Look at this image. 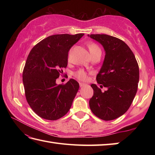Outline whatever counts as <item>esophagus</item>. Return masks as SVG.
Returning a JSON list of instances; mask_svg holds the SVG:
<instances>
[{"label":"esophagus","mask_w":155,"mask_h":155,"mask_svg":"<svg viewBox=\"0 0 155 155\" xmlns=\"http://www.w3.org/2000/svg\"><path fill=\"white\" fill-rule=\"evenodd\" d=\"M79 85H80L81 87H83L85 86V85H86V84L83 83H79Z\"/></svg>","instance_id":"1"}]
</instances>
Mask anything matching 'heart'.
Here are the masks:
<instances>
[{
	"instance_id": "heart-1",
	"label": "heart",
	"mask_w": 155,
	"mask_h": 155,
	"mask_svg": "<svg viewBox=\"0 0 155 155\" xmlns=\"http://www.w3.org/2000/svg\"><path fill=\"white\" fill-rule=\"evenodd\" d=\"M87 47L88 48V50H89L91 52V55L96 54L97 52H101L100 47H98L96 43H94V42H88L87 44ZM74 76L76 78H77L78 79H79L81 81H86L88 78L87 72L85 71L84 69H82V68L78 69V71H75L74 72Z\"/></svg>"
}]
</instances>
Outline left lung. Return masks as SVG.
I'll use <instances>...</instances> for the list:
<instances>
[{
    "label": "left lung",
    "mask_w": 155,
    "mask_h": 155,
    "mask_svg": "<svg viewBox=\"0 0 155 155\" xmlns=\"http://www.w3.org/2000/svg\"><path fill=\"white\" fill-rule=\"evenodd\" d=\"M90 37L104 48L106 54L96 79L101 87L108 88L103 93L96 84L91 85L94 94L90 108L102 120H114L126 113L133 103L139 81V65L133 51L120 39L98 34Z\"/></svg>",
    "instance_id": "1"
}]
</instances>
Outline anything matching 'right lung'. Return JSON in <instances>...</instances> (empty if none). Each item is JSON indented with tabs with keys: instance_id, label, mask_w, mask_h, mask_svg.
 Wrapping results in <instances>:
<instances>
[{
	"instance_id": "1",
	"label": "right lung",
	"mask_w": 155,
	"mask_h": 155,
	"mask_svg": "<svg viewBox=\"0 0 155 155\" xmlns=\"http://www.w3.org/2000/svg\"><path fill=\"white\" fill-rule=\"evenodd\" d=\"M76 35L49 36L32 48L22 72L25 97L38 116L47 120L59 119L70 110L79 88L71 78L64 84H57L68 63L70 48L83 37Z\"/></svg>"
}]
</instances>
